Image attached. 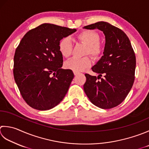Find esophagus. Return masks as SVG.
Listing matches in <instances>:
<instances>
[{"label": "esophagus", "mask_w": 149, "mask_h": 149, "mask_svg": "<svg viewBox=\"0 0 149 149\" xmlns=\"http://www.w3.org/2000/svg\"><path fill=\"white\" fill-rule=\"evenodd\" d=\"M74 74L75 75H77L79 74V73H78V72H74Z\"/></svg>", "instance_id": "34e87169"}]
</instances>
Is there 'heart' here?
<instances>
[{
    "instance_id": "1",
    "label": "heart",
    "mask_w": 149,
    "mask_h": 149,
    "mask_svg": "<svg viewBox=\"0 0 149 149\" xmlns=\"http://www.w3.org/2000/svg\"><path fill=\"white\" fill-rule=\"evenodd\" d=\"M77 38L81 42L87 45L86 54H90L97 59L103 53V46L100 42V36L98 33L93 30H84L78 34ZM60 54L65 58L72 55L73 46L70 38H63L58 45ZM92 61L89 57L83 58L73 57L65 63V67L74 72H79L89 68L91 66Z\"/></svg>"
}]
</instances>
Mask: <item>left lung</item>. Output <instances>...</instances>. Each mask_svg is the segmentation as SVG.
<instances>
[{"label": "left lung", "mask_w": 149, "mask_h": 149, "mask_svg": "<svg viewBox=\"0 0 149 149\" xmlns=\"http://www.w3.org/2000/svg\"><path fill=\"white\" fill-rule=\"evenodd\" d=\"M83 28L98 29L105 36L103 55L92 68L99 75L85 74L84 91L96 107L103 109L117 107L129 94L135 79L136 56L130 40L121 29L107 22Z\"/></svg>", "instance_id": "1"}]
</instances>
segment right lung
I'll list each match as a JSON object with an SVG mask.
<instances>
[{
  "label": "right lung",
  "instance_id": "right-lung-1",
  "mask_svg": "<svg viewBox=\"0 0 149 149\" xmlns=\"http://www.w3.org/2000/svg\"><path fill=\"white\" fill-rule=\"evenodd\" d=\"M76 31L45 23L26 33L16 48L13 76L22 98L39 110L52 109L63 100L74 73L63 69L60 40Z\"/></svg>",
  "mask_w": 149,
  "mask_h": 149
}]
</instances>
